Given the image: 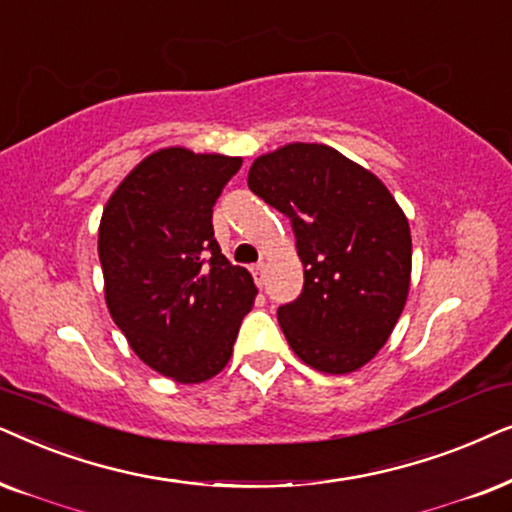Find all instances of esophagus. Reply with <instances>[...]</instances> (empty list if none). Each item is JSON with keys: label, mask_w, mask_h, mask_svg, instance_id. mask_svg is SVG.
Returning a JSON list of instances; mask_svg holds the SVG:
<instances>
[{"label": "esophagus", "mask_w": 512, "mask_h": 512, "mask_svg": "<svg viewBox=\"0 0 512 512\" xmlns=\"http://www.w3.org/2000/svg\"><path fill=\"white\" fill-rule=\"evenodd\" d=\"M250 274H252V278H255V283L262 288L264 278H267V267H264V264H252Z\"/></svg>", "instance_id": "esophagus-1"}]
</instances>
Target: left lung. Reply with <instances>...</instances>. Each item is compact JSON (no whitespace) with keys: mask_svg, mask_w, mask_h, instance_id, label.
Listing matches in <instances>:
<instances>
[{"mask_svg":"<svg viewBox=\"0 0 512 512\" xmlns=\"http://www.w3.org/2000/svg\"><path fill=\"white\" fill-rule=\"evenodd\" d=\"M248 187L283 213L297 238L304 285L278 306L292 351L327 374L374 358L403 313L412 236L379 177L327 145H285L250 166Z\"/></svg>","mask_w":512,"mask_h":512,"instance_id":"left-lung-1","label":"left lung"}]
</instances>
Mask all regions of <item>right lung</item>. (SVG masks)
<instances>
[{
    "label": "right lung",
    "mask_w": 512,
    "mask_h": 512,
    "mask_svg": "<svg viewBox=\"0 0 512 512\" xmlns=\"http://www.w3.org/2000/svg\"><path fill=\"white\" fill-rule=\"evenodd\" d=\"M241 159L170 147L147 156L102 213L98 252L114 323L142 363L182 384L229 363L257 288L222 255L213 206Z\"/></svg>",
    "instance_id": "1"
}]
</instances>
